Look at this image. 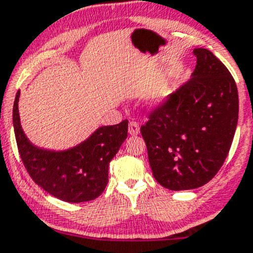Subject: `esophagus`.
Segmentation results:
<instances>
[{
	"label": "esophagus",
	"mask_w": 253,
	"mask_h": 253,
	"mask_svg": "<svg viewBox=\"0 0 253 253\" xmlns=\"http://www.w3.org/2000/svg\"><path fill=\"white\" fill-rule=\"evenodd\" d=\"M127 130H129L130 135H137L140 132V126L139 123L135 121H131L129 123V126H127Z\"/></svg>",
	"instance_id": "obj_1"
}]
</instances>
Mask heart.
Returning a JSON list of instances; mask_svg holds the SVG:
<instances>
[{"instance_id": "1", "label": "heart", "mask_w": 253, "mask_h": 253, "mask_svg": "<svg viewBox=\"0 0 253 253\" xmlns=\"http://www.w3.org/2000/svg\"><path fill=\"white\" fill-rule=\"evenodd\" d=\"M166 99H167V94H161V96H160V97H157L156 101L154 102V104L156 107L162 106V104H164L165 102H166Z\"/></svg>"}]
</instances>
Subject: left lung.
<instances>
[{
    "label": "left lung",
    "mask_w": 253,
    "mask_h": 253,
    "mask_svg": "<svg viewBox=\"0 0 253 253\" xmlns=\"http://www.w3.org/2000/svg\"><path fill=\"white\" fill-rule=\"evenodd\" d=\"M193 54L191 80L140 129L155 179L171 191L211 181L229 154L239 119L237 87L229 70L211 50L198 47Z\"/></svg>",
    "instance_id": "obj_1"
}]
</instances>
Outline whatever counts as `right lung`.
<instances>
[{
  "mask_svg": "<svg viewBox=\"0 0 253 253\" xmlns=\"http://www.w3.org/2000/svg\"><path fill=\"white\" fill-rule=\"evenodd\" d=\"M17 92L13 126L17 146L29 176L44 191L69 203L93 201L103 193L108 167L127 136V121L101 126L84 141L64 151L45 150L28 140L21 126Z\"/></svg>",
  "mask_w": 253,
  "mask_h": 253,
  "instance_id": "add662e5",
  "label": "right lung"
}]
</instances>
